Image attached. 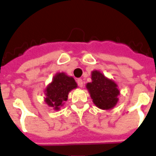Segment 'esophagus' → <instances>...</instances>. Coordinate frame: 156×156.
<instances>
[{"label":"esophagus","mask_w":156,"mask_h":156,"mask_svg":"<svg viewBox=\"0 0 156 156\" xmlns=\"http://www.w3.org/2000/svg\"><path fill=\"white\" fill-rule=\"evenodd\" d=\"M76 81H77V84H78V86H79V87H82V86H83V80H82L78 79Z\"/></svg>","instance_id":"1"}]
</instances>
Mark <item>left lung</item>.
Returning a JSON list of instances; mask_svg holds the SVG:
<instances>
[{"mask_svg": "<svg viewBox=\"0 0 156 156\" xmlns=\"http://www.w3.org/2000/svg\"><path fill=\"white\" fill-rule=\"evenodd\" d=\"M92 81L86 84L93 103L100 109L111 110L115 106L118 102L120 90L117 85L112 80L106 78L99 70L91 72Z\"/></svg>", "mask_w": 156, "mask_h": 156, "instance_id": "obj_1", "label": "left lung"}]
</instances>
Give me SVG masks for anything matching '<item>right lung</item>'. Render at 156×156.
Instances as JSON below:
<instances>
[{
    "mask_svg": "<svg viewBox=\"0 0 156 156\" xmlns=\"http://www.w3.org/2000/svg\"><path fill=\"white\" fill-rule=\"evenodd\" d=\"M76 87L77 84L73 77L68 76L64 72L57 73L45 90V103L55 111L60 110L64 101H67L69 92Z\"/></svg>",
    "mask_w": 156,
    "mask_h": 156,
    "instance_id": "add662e5",
    "label": "right lung"
}]
</instances>
